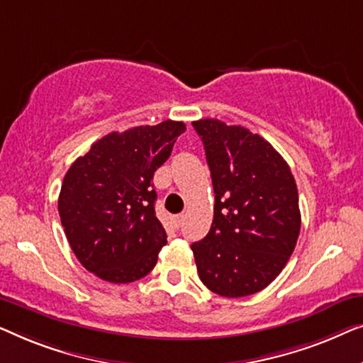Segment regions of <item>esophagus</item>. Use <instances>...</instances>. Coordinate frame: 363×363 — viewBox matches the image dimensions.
I'll return each instance as SVG.
<instances>
[{
    "mask_svg": "<svg viewBox=\"0 0 363 363\" xmlns=\"http://www.w3.org/2000/svg\"><path fill=\"white\" fill-rule=\"evenodd\" d=\"M184 222V213H177V216H172V223H174L176 228H179Z\"/></svg>",
    "mask_w": 363,
    "mask_h": 363,
    "instance_id": "1",
    "label": "esophagus"
}]
</instances>
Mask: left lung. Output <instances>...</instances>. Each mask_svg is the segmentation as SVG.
Listing matches in <instances>:
<instances>
[{"label":"left lung","mask_w":363,"mask_h":363,"mask_svg":"<svg viewBox=\"0 0 363 363\" xmlns=\"http://www.w3.org/2000/svg\"><path fill=\"white\" fill-rule=\"evenodd\" d=\"M192 125L216 192L211 230L191 245L199 278L225 298L255 294L294 252L301 228L296 181L283 156L259 135L212 118Z\"/></svg>","instance_id":"obj_1"}]
</instances>
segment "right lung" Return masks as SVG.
Wrapping results in <instances>:
<instances>
[{
    "label": "right lung",
    "mask_w": 363,
    "mask_h": 363,
    "mask_svg": "<svg viewBox=\"0 0 363 363\" xmlns=\"http://www.w3.org/2000/svg\"><path fill=\"white\" fill-rule=\"evenodd\" d=\"M182 121L113 131L69 167L59 216L85 269L108 283H133L155 268L167 243L155 212L152 176L171 156Z\"/></svg>",
    "instance_id": "obj_1"
}]
</instances>
